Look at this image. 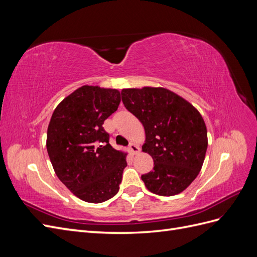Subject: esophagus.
Listing matches in <instances>:
<instances>
[{
  "label": "esophagus",
  "instance_id": "obj_1",
  "mask_svg": "<svg viewBox=\"0 0 257 257\" xmlns=\"http://www.w3.org/2000/svg\"><path fill=\"white\" fill-rule=\"evenodd\" d=\"M128 149H130V151H131V153H132V154H137V153L139 152V150H141V149H139V147H138L137 145L133 144V143L130 144V146H128Z\"/></svg>",
  "mask_w": 257,
  "mask_h": 257
}]
</instances>
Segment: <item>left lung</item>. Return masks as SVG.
<instances>
[{
	"label": "left lung",
	"instance_id": "left-lung-1",
	"mask_svg": "<svg viewBox=\"0 0 257 257\" xmlns=\"http://www.w3.org/2000/svg\"><path fill=\"white\" fill-rule=\"evenodd\" d=\"M124 107L143 123V151L154 162L142 176L146 188L162 196L185 190L203 166L208 147L203 116L189 102L164 88L123 89Z\"/></svg>",
	"mask_w": 257,
	"mask_h": 257
}]
</instances>
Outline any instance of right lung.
Returning a JSON list of instances; mask_svg holds the SVG:
<instances>
[{
  "label": "right lung",
  "mask_w": 257,
  "mask_h": 257,
  "mask_svg": "<svg viewBox=\"0 0 257 257\" xmlns=\"http://www.w3.org/2000/svg\"><path fill=\"white\" fill-rule=\"evenodd\" d=\"M121 102L114 89L83 85L53 111L47 151L58 178L75 196L98 204L119 191L126 154L109 144L104 121Z\"/></svg>",
  "instance_id": "1"
}]
</instances>
